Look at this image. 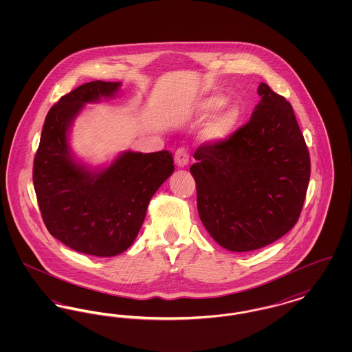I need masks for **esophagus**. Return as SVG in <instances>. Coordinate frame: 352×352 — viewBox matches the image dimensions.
Returning <instances> with one entry per match:
<instances>
[{
	"mask_svg": "<svg viewBox=\"0 0 352 352\" xmlns=\"http://www.w3.org/2000/svg\"><path fill=\"white\" fill-rule=\"evenodd\" d=\"M174 160L179 168H184L188 164V151H186L184 148H179L178 151H175Z\"/></svg>",
	"mask_w": 352,
	"mask_h": 352,
	"instance_id": "esophagus-1",
	"label": "esophagus"
}]
</instances>
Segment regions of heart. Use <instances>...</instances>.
Wrapping results in <instances>:
<instances>
[{
    "mask_svg": "<svg viewBox=\"0 0 352 352\" xmlns=\"http://www.w3.org/2000/svg\"><path fill=\"white\" fill-rule=\"evenodd\" d=\"M228 102V99L223 95H212L206 99L199 101L195 107V113L199 118H207L211 116L212 113L218 112ZM240 120V109L232 105L220 112L215 118H212L203 129L201 137L204 141H221L227 138L230 134L232 133Z\"/></svg>",
    "mask_w": 352,
    "mask_h": 352,
    "instance_id": "heart-1",
    "label": "heart"
}]
</instances>
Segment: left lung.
I'll list each match as a JSON object with an SVG mask.
<instances>
[{
  "label": "left lung",
  "mask_w": 352,
  "mask_h": 352,
  "mask_svg": "<svg viewBox=\"0 0 352 352\" xmlns=\"http://www.w3.org/2000/svg\"><path fill=\"white\" fill-rule=\"evenodd\" d=\"M252 118L228 138L194 153L203 226L223 248L250 252L297 223L310 179V155L293 107L265 83Z\"/></svg>",
  "instance_id": "8db88e82"
}]
</instances>
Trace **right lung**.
Wrapping results in <instances>:
<instances>
[{
    "label": "right lung",
    "mask_w": 352,
    "mask_h": 352,
    "mask_svg": "<svg viewBox=\"0 0 352 352\" xmlns=\"http://www.w3.org/2000/svg\"><path fill=\"white\" fill-rule=\"evenodd\" d=\"M121 83L79 85L51 107L34 158L33 182L41 215L55 239L74 251L111 257L126 251L145 220L154 192L174 171L168 151H124L108 168L75 162L68 129L84 104L112 98Z\"/></svg>",
    "instance_id": "obj_1"
}]
</instances>
